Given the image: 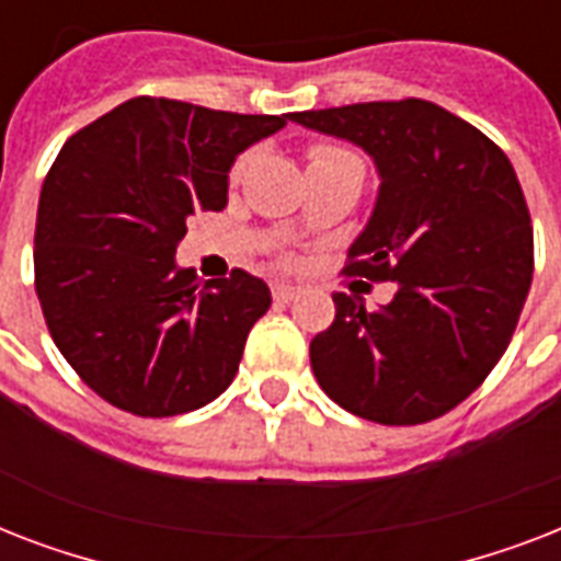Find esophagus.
<instances>
[{
	"label": "esophagus",
	"mask_w": 561,
	"mask_h": 561,
	"mask_svg": "<svg viewBox=\"0 0 561 561\" xmlns=\"http://www.w3.org/2000/svg\"><path fill=\"white\" fill-rule=\"evenodd\" d=\"M297 294L299 288H294V285H273V299H276V302H290Z\"/></svg>",
	"instance_id": "1"
}]
</instances>
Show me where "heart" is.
Returning <instances> with one entry per match:
<instances>
[{
  "label": "heart",
  "instance_id": "heart-1",
  "mask_svg": "<svg viewBox=\"0 0 561 561\" xmlns=\"http://www.w3.org/2000/svg\"><path fill=\"white\" fill-rule=\"evenodd\" d=\"M350 160H358V157L350 151H343V148H334V145H314V148L308 151V169H311V165H334V162H350ZM247 165H250V153L238 157L232 171H229V178L238 183V180L244 178Z\"/></svg>",
  "mask_w": 561,
  "mask_h": 561
}]
</instances>
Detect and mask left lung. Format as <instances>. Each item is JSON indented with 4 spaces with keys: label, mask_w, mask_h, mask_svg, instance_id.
<instances>
[{
    "label": "left lung",
    "mask_w": 561,
    "mask_h": 561,
    "mask_svg": "<svg viewBox=\"0 0 561 561\" xmlns=\"http://www.w3.org/2000/svg\"><path fill=\"white\" fill-rule=\"evenodd\" d=\"M373 157L381 188L343 273L396 285L387 306L334 294L311 341L325 396L378 425H422L469 399L513 341L533 282V227L513 162L422 99L290 113Z\"/></svg>",
    "instance_id": "1"
}]
</instances>
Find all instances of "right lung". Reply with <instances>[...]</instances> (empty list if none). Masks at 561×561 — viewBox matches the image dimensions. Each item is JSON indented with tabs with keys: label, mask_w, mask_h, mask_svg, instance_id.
Wrapping results in <instances>:
<instances>
[{
	"label": "right lung",
	"mask_w": 561,
	"mask_h": 561,
	"mask_svg": "<svg viewBox=\"0 0 561 561\" xmlns=\"http://www.w3.org/2000/svg\"><path fill=\"white\" fill-rule=\"evenodd\" d=\"M139 95L66 139L34 229L51 341L87 387L134 416H178L227 390L271 308L259 276L201 282L174 255L197 211L227 206L229 169L288 125Z\"/></svg>",
	"instance_id": "1"
}]
</instances>
